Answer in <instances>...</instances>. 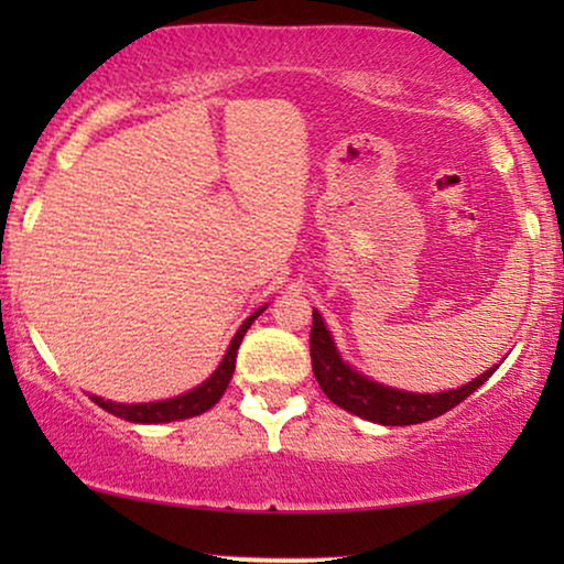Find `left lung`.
Instances as JSON below:
<instances>
[{
  "label": "left lung",
  "instance_id": "obj_1",
  "mask_svg": "<svg viewBox=\"0 0 564 564\" xmlns=\"http://www.w3.org/2000/svg\"><path fill=\"white\" fill-rule=\"evenodd\" d=\"M311 359L315 380H318L321 390L326 392L330 403L359 415V419L382 423V426H413V423L438 419V415L452 411L454 405L473 395L496 372V367H492L477 380L462 384L459 390L436 392V395H415V392L384 388V384L367 380L357 369L344 365L318 311H313Z\"/></svg>",
  "mask_w": 564,
  "mask_h": 564
}]
</instances>
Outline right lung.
<instances>
[{
  "instance_id": "1",
  "label": "right lung",
  "mask_w": 564,
  "mask_h": 564,
  "mask_svg": "<svg viewBox=\"0 0 564 564\" xmlns=\"http://www.w3.org/2000/svg\"><path fill=\"white\" fill-rule=\"evenodd\" d=\"M261 311H264V307H261ZM261 311H257L243 321V326L238 328V334L234 336V341H230V346H228L226 359L220 361V367L215 369L210 380L203 382L199 388H195L192 392H187V395H180V398H172V400H161V403H141V405L110 403V400H102V398H95V395H91V400H95L99 408H105L107 413L118 415V419L133 421V423H169V421L192 419V415L210 411V408L223 398V392H226L230 377H234L236 354H238V346H241V338H243L246 330L251 328L253 318H257Z\"/></svg>"
}]
</instances>
